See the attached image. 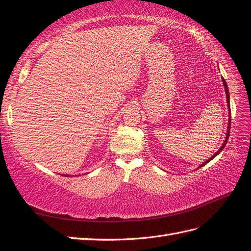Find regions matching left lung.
<instances>
[{"label":"left lung","mask_w":251,"mask_h":251,"mask_svg":"<svg viewBox=\"0 0 251 251\" xmlns=\"http://www.w3.org/2000/svg\"><path fill=\"white\" fill-rule=\"evenodd\" d=\"M222 81H224V86H225V88H226V101H227V106H229V109H230V101H229V99H230V94H229V90H227V86H226V80L225 79H222ZM230 119H229V126H227V132H226V140H225V142H224V144H222V146L220 147V149L218 150V151H217L213 157L211 158H209V160H206L205 162L201 165V166H203V165H205L206 163H208L209 161L211 160V159H214L217 154H218L222 149L225 148V146H226V144L227 143V138H229V136H230V127H231V110H230ZM201 166H200V168H201Z\"/></svg>","instance_id":"left-lung-1"}]
</instances>
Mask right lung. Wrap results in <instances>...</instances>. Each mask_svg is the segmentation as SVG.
<instances>
[{
  "mask_svg": "<svg viewBox=\"0 0 251 251\" xmlns=\"http://www.w3.org/2000/svg\"><path fill=\"white\" fill-rule=\"evenodd\" d=\"M65 176H66V177H68V175H65Z\"/></svg>",
  "mask_w": 251,
  "mask_h": 251,
  "instance_id": "add662e5",
  "label": "right lung"
}]
</instances>
